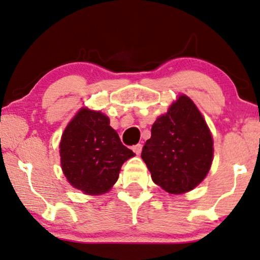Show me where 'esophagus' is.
Masks as SVG:
<instances>
[{"instance_id":"obj_1","label":"esophagus","mask_w":260,"mask_h":260,"mask_svg":"<svg viewBox=\"0 0 260 260\" xmlns=\"http://www.w3.org/2000/svg\"><path fill=\"white\" fill-rule=\"evenodd\" d=\"M133 152L137 154V155H140L141 154V152H142V145L141 143H139V145H135V146H133Z\"/></svg>"}]
</instances>
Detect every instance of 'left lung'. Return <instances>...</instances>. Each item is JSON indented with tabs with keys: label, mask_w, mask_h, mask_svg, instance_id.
Listing matches in <instances>:
<instances>
[{
	"label": "left lung",
	"mask_w": 260,
	"mask_h": 260,
	"mask_svg": "<svg viewBox=\"0 0 260 260\" xmlns=\"http://www.w3.org/2000/svg\"><path fill=\"white\" fill-rule=\"evenodd\" d=\"M141 157L154 183L170 195L191 191L207 177L214 160V139L188 95H177L155 120Z\"/></svg>",
	"instance_id": "8db88e82"
}]
</instances>
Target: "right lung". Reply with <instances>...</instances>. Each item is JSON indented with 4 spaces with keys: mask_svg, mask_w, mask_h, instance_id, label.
Returning a JSON list of instances; mask_svg holds the SVG:
<instances>
[{
    "mask_svg": "<svg viewBox=\"0 0 260 260\" xmlns=\"http://www.w3.org/2000/svg\"><path fill=\"white\" fill-rule=\"evenodd\" d=\"M59 155L69 183L85 195L99 196L111 190L123 162L135 154L122 145L106 114L85 106L65 127Z\"/></svg>",
    "mask_w": 260,
    "mask_h": 260,
    "instance_id": "obj_1",
    "label": "right lung"
}]
</instances>
